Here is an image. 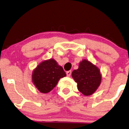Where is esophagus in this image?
I'll return each mask as SVG.
<instances>
[{"instance_id":"1","label":"esophagus","mask_w":129,"mask_h":129,"mask_svg":"<svg viewBox=\"0 0 129 129\" xmlns=\"http://www.w3.org/2000/svg\"><path fill=\"white\" fill-rule=\"evenodd\" d=\"M66 74L67 75V77H70L71 74V71H68L66 72Z\"/></svg>"}]
</instances>
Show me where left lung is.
I'll use <instances>...</instances> for the list:
<instances>
[{"label": "left lung", "mask_w": 129, "mask_h": 129, "mask_svg": "<svg viewBox=\"0 0 129 129\" xmlns=\"http://www.w3.org/2000/svg\"><path fill=\"white\" fill-rule=\"evenodd\" d=\"M72 77L77 83L78 89L84 96L94 94L102 81L98 67L86 59L80 62L78 69L73 71Z\"/></svg>", "instance_id": "1"}]
</instances>
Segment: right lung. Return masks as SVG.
Returning a JSON list of instances; mask_svg holds the SVG:
<instances>
[{
  "instance_id": "add662e5",
  "label": "right lung",
  "mask_w": 129,
  "mask_h": 129,
  "mask_svg": "<svg viewBox=\"0 0 129 129\" xmlns=\"http://www.w3.org/2000/svg\"><path fill=\"white\" fill-rule=\"evenodd\" d=\"M66 76L62 67L54 59L42 61L34 70L32 82L40 92L46 94L56 86L62 78Z\"/></svg>"
}]
</instances>
